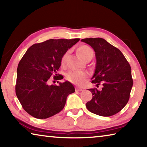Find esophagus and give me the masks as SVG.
Listing matches in <instances>:
<instances>
[{"label": "esophagus", "mask_w": 147, "mask_h": 147, "mask_svg": "<svg viewBox=\"0 0 147 147\" xmlns=\"http://www.w3.org/2000/svg\"><path fill=\"white\" fill-rule=\"evenodd\" d=\"M83 89L82 88H76V91H82Z\"/></svg>", "instance_id": "34e87169"}]
</instances>
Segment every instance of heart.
<instances>
[{
    "label": "heart",
    "instance_id": "1",
    "mask_svg": "<svg viewBox=\"0 0 147 147\" xmlns=\"http://www.w3.org/2000/svg\"><path fill=\"white\" fill-rule=\"evenodd\" d=\"M77 54L80 58L84 59L86 57L90 55H93V51L90 47L87 45H82L79 47L77 49ZM68 53H66L62 56L61 59V63L63 65L65 62L67 57ZM65 77L67 80L76 85H82L88 78V74L87 73L82 71L71 70L66 74Z\"/></svg>",
    "mask_w": 147,
    "mask_h": 147
}]
</instances>
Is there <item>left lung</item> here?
<instances>
[{
    "instance_id": "1",
    "label": "left lung",
    "mask_w": 147,
    "mask_h": 147,
    "mask_svg": "<svg viewBox=\"0 0 147 147\" xmlns=\"http://www.w3.org/2000/svg\"><path fill=\"white\" fill-rule=\"evenodd\" d=\"M81 41L89 45L95 53L96 66L91 83L103 86L101 90L89 89L93 98L86 104V108L100 116L115 115L130 98L133 86L130 64L120 50L104 39L86 38Z\"/></svg>"
}]
</instances>
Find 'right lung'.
<instances>
[{"label": "right lung", "instance_id": "right-lung-1", "mask_svg": "<svg viewBox=\"0 0 147 147\" xmlns=\"http://www.w3.org/2000/svg\"><path fill=\"white\" fill-rule=\"evenodd\" d=\"M80 39H49L32 45L19 61L16 93L23 109L37 119H47L63 109L67 97L75 91L69 81L49 85L51 77L63 79L57 71L68 49Z\"/></svg>", "mask_w": 147, "mask_h": 147}]
</instances>
